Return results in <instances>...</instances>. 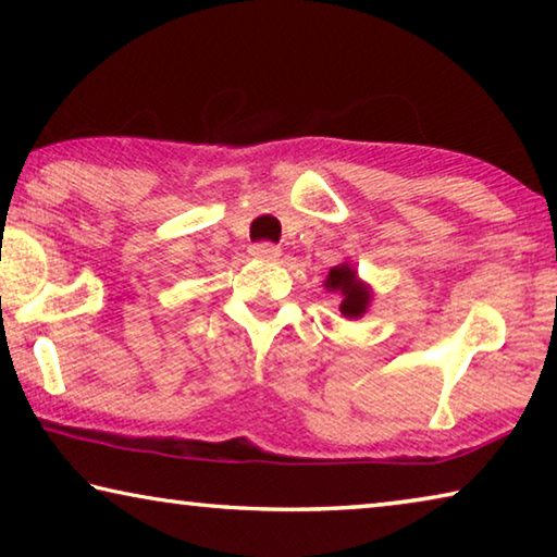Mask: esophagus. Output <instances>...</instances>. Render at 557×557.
<instances>
[{
	"label": "esophagus",
	"mask_w": 557,
	"mask_h": 557,
	"mask_svg": "<svg viewBox=\"0 0 557 557\" xmlns=\"http://www.w3.org/2000/svg\"><path fill=\"white\" fill-rule=\"evenodd\" d=\"M250 256H256L260 260H275L280 256V248L275 243H256L250 245Z\"/></svg>",
	"instance_id": "1"
}]
</instances>
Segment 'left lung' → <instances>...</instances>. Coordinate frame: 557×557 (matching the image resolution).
<instances>
[{
    "label": "left lung",
    "mask_w": 557,
    "mask_h": 557,
    "mask_svg": "<svg viewBox=\"0 0 557 557\" xmlns=\"http://www.w3.org/2000/svg\"><path fill=\"white\" fill-rule=\"evenodd\" d=\"M326 289H334V292H342L344 301H342V314L344 317H361L366 312V307H369V289H366L361 282L356 280V272L342 265V268H334L329 272L326 277Z\"/></svg>",
    "instance_id": "left-lung-1"
}]
</instances>
